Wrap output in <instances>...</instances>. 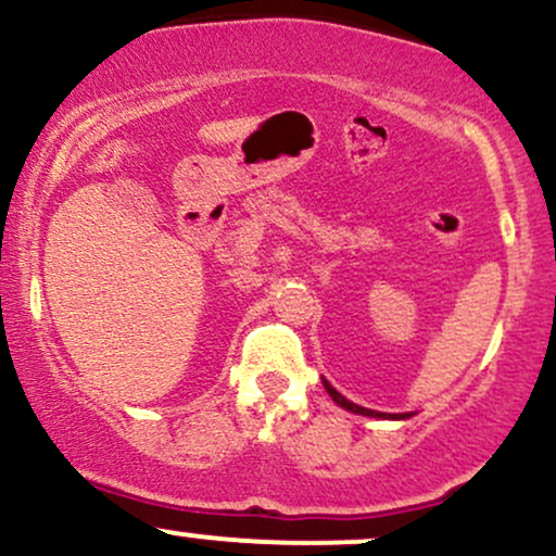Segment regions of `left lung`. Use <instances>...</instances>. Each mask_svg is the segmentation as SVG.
<instances>
[{
	"label": "left lung",
	"instance_id": "1",
	"mask_svg": "<svg viewBox=\"0 0 556 556\" xmlns=\"http://www.w3.org/2000/svg\"><path fill=\"white\" fill-rule=\"evenodd\" d=\"M324 387H327V392H329V397L337 402V405H342L344 410H350V413H358V416H374V418H410L413 413H397V416H394V413H376V410H368V407H361V405H355V402H350L348 397H342L340 392H337L334 387L329 384V381H324Z\"/></svg>",
	"mask_w": 556,
	"mask_h": 556
}]
</instances>
